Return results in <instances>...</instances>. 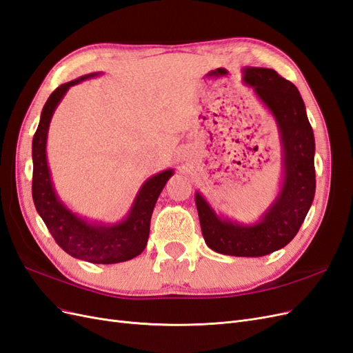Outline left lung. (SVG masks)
Here are the masks:
<instances>
[{
	"instance_id": "left-lung-1",
	"label": "left lung",
	"mask_w": 353,
	"mask_h": 353,
	"mask_svg": "<svg viewBox=\"0 0 353 353\" xmlns=\"http://www.w3.org/2000/svg\"><path fill=\"white\" fill-rule=\"evenodd\" d=\"M244 81L254 88L279 123L284 150V184L279 199L256 225L219 219L199 193L200 227L212 250L230 256H265L290 243L315 196V140L303 100L294 85L274 69L248 68Z\"/></svg>"
}]
</instances>
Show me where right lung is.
<instances>
[{
    "label": "right lung",
    "mask_w": 353,
    "mask_h": 353,
    "mask_svg": "<svg viewBox=\"0 0 353 353\" xmlns=\"http://www.w3.org/2000/svg\"><path fill=\"white\" fill-rule=\"evenodd\" d=\"M88 77H94V73L61 83L51 92L42 109L38 130L32 141V159H34L32 197L52 239L66 253L92 263H117L135 258L145 249L156 200L166 181L172 175V170H165L148 179L140 190L130 216L113 227L91 225L74 216L61 205L52 188L47 166L46 144L48 125L63 95L72 85H77Z\"/></svg>",
    "instance_id": "1"
}]
</instances>
